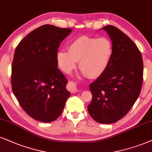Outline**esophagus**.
I'll list each match as a JSON object with an SVG mask.
<instances>
[{
    "label": "esophagus",
    "mask_w": 152,
    "mask_h": 152,
    "mask_svg": "<svg viewBox=\"0 0 152 152\" xmlns=\"http://www.w3.org/2000/svg\"><path fill=\"white\" fill-rule=\"evenodd\" d=\"M67 89H68V90L70 91H71L72 93L76 92V91H77V87H76V85L74 83V82H68V85H67Z\"/></svg>",
    "instance_id": "esophagus-1"
}]
</instances>
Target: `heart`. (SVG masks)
Returning a JSON list of instances; mask_svg holds the SVG:
<instances>
[{
  "label": "heart",
  "mask_w": 152,
  "mask_h": 152,
  "mask_svg": "<svg viewBox=\"0 0 152 152\" xmlns=\"http://www.w3.org/2000/svg\"><path fill=\"white\" fill-rule=\"evenodd\" d=\"M68 51L61 50L56 54L60 68L70 73L79 61V67L89 78H97L107 70L113 53L111 41L107 37L82 36L68 45Z\"/></svg>",
  "instance_id": "1"
}]
</instances>
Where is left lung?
Returning a JSON list of instances; mask_svg holds the SVG:
<instances>
[{
    "mask_svg": "<svg viewBox=\"0 0 152 152\" xmlns=\"http://www.w3.org/2000/svg\"><path fill=\"white\" fill-rule=\"evenodd\" d=\"M112 41L113 53L107 70L89 85L92 100L87 110L91 117L103 124L123 118L141 91L143 61L136 44L117 27H103Z\"/></svg>",
    "mask_w": 152,
    "mask_h": 152,
    "instance_id": "left-lung-1",
    "label": "left lung"
}]
</instances>
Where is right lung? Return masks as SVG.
I'll return each mask as SVG.
<instances>
[{
  "label": "right lung",
  "mask_w": 152,
  "mask_h": 152,
  "mask_svg": "<svg viewBox=\"0 0 152 152\" xmlns=\"http://www.w3.org/2000/svg\"><path fill=\"white\" fill-rule=\"evenodd\" d=\"M72 29L44 24L19 43L12 64L13 94L24 111L37 121L50 123L61 115L70 93L58 68L56 54Z\"/></svg>",
  "instance_id": "right-lung-1"
}]
</instances>
